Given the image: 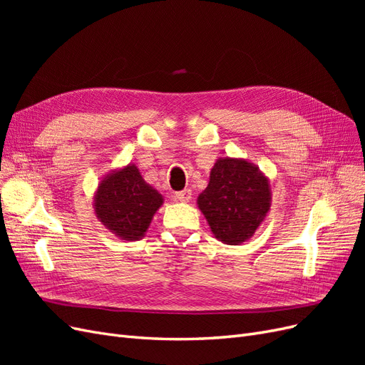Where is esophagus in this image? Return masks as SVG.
Wrapping results in <instances>:
<instances>
[{
	"label": "esophagus",
	"instance_id": "1",
	"mask_svg": "<svg viewBox=\"0 0 365 365\" xmlns=\"http://www.w3.org/2000/svg\"><path fill=\"white\" fill-rule=\"evenodd\" d=\"M173 200L178 201V202H189L192 200V190L185 189V190H181V192H176L175 196H173Z\"/></svg>",
	"mask_w": 365,
	"mask_h": 365
}]
</instances>
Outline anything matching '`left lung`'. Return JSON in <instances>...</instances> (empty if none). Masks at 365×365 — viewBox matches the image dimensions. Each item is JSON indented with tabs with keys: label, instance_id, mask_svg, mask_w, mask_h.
<instances>
[{
	"label": "left lung",
	"instance_id": "obj_1",
	"mask_svg": "<svg viewBox=\"0 0 365 365\" xmlns=\"http://www.w3.org/2000/svg\"><path fill=\"white\" fill-rule=\"evenodd\" d=\"M271 201L268 176L256 164L224 157L215 163L196 204L217 240L240 245L256 233L269 213Z\"/></svg>",
	"mask_w": 365,
	"mask_h": 365
}]
</instances>
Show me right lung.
Masks as SVG:
<instances>
[{
	"instance_id": "1",
	"label": "right lung",
	"mask_w": 365,
	"mask_h": 365,
	"mask_svg": "<svg viewBox=\"0 0 365 365\" xmlns=\"http://www.w3.org/2000/svg\"><path fill=\"white\" fill-rule=\"evenodd\" d=\"M163 195L148 184L135 164L106 173L94 193L96 217L121 240L145 237Z\"/></svg>"
}]
</instances>
